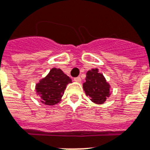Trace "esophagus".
Listing matches in <instances>:
<instances>
[{
	"mask_svg": "<svg viewBox=\"0 0 150 150\" xmlns=\"http://www.w3.org/2000/svg\"><path fill=\"white\" fill-rule=\"evenodd\" d=\"M74 81H76V82H81V78H80V77H76V78H75V79H74Z\"/></svg>",
	"mask_w": 150,
	"mask_h": 150,
	"instance_id": "obj_1",
	"label": "esophagus"
}]
</instances>
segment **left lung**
I'll use <instances>...</instances> for the list:
<instances>
[{"label":"left lung","mask_w":150,"mask_h":150,"mask_svg":"<svg viewBox=\"0 0 150 150\" xmlns=\"http://www.w3.org/2000/svg\"><path fill=\"white\" fill-rule=\"evenodd\" d=\"M83 88L87 96L95 104H103L107 98L110 96V85L98 69H91L86 74L85 82L83 84Z\"/></svg>","instance_id":"8db88e82"}]
</instances>
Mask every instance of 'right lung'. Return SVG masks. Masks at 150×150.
<instances>
[{
	"label": "right lung",
	"mask_w": 150,
	"mask_h": 150,
	"mask_svg": "<svg viewBox=\"0 0 150 150\" xmlns=\"http://www.w3.org/2000/svg\"><path fill=\"white\" fill-rule=\"evenodd\" d=\"M71 82V79L61 69L53 68L47 76L40 80L36 85V92L41 97L42 103L54 105L59 102L66 86Z\"/></svg>",
	"instance_id": "right-lung-1"
}]
</instances>
